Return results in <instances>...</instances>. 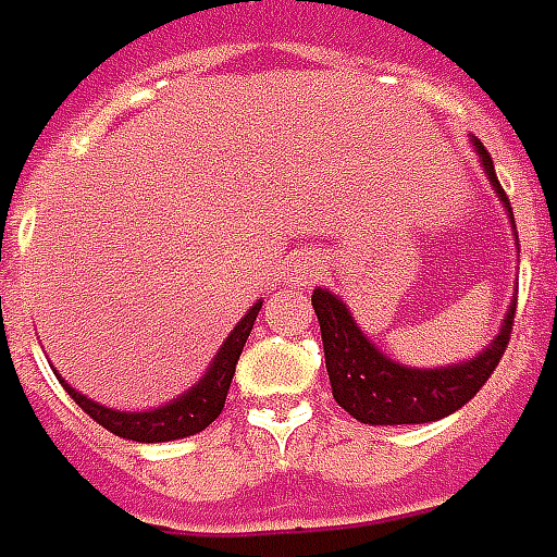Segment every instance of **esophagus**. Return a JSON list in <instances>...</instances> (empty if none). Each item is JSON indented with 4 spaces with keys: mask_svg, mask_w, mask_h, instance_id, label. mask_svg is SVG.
I'll use <instances>...</instances> for the list:
<instances>
[{
    "mask_svg": "<svg viewBox=\"0 0 557 557\" xmlns=\"http://www.w3.org/2000/svg\"><path fill=\"white\" fill-rule=\"evenodd\" d=\"M323 270V263L318 255H302V258L294 263V270H290V275H294V282H299V285H309V282H314L318 278V272Z\"/></svg>",
    "mask_w": 557,
    "mask_h": 557,
    "instance_id": "esophagus-1",
    "label": "esophagus"
}]
</instances>
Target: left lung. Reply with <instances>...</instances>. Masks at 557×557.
I'll return each instance as SVG.
<instances>
[{"instance_id":"1","label":"left lung","mask_w":557,"mask_h":557,"mask_svg":"<svg viewBox=\"0 0 557 557\" xmlns=\"http://www.w3.org/2000/svg\"><path fill=\"white\" fill-rule=\"evenodd\" d=\"M474 149L483 161L488 183L500 197V203L507 207V215L512 222L510 200L495 176V164L480 140H474ZM512 231H516V224H512ZM311 306L321 321L323 357H326V372H330V384H333V398L354 420L369 425L435 423V420H444L447 413L459 411L461 405H468L480 393V386L492 377L495 366L500 362V354L507 350L512 314H516V302H510L500 333L492 338V345L483 354H476L474 360L441 366V369H413V366L389 360L384 350L374 348L369 335L362 333L357 321L350 318L348 306L335 294L314 287Z\"/></svg>"}]
</instances>
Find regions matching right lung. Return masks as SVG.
I'll use <instances>...</instances> for the list:
<instances>
[{"mask_svg":"<svg viewBox=\"0 0 557 557\" xmlns=\"http://www.w3.org/2000/svg\"><path fill=\"white\" fill-rule=\"evenodd\" d=\"M260 306L263 302H255L246 311V318L236 323L234 333L224 338V345L215 354V360L207 369V374L188 393L173 398L168 405H161V408H152V411H113V408H104V405H98L92 398L81 396L57 372L59 384L69 389V396L81 405L83 411L89 413L98 425H104L108 432H113V435L140 441V444H161V441L197 435V432H203L222 413L224 398H227V389H231V381H234L236 360H239V354L246 348V338L255 321H258Z\"/></svg>","mask_w":557,"mask_h":557,"instance_id":"1","label":"right lung"}]
</instances>
